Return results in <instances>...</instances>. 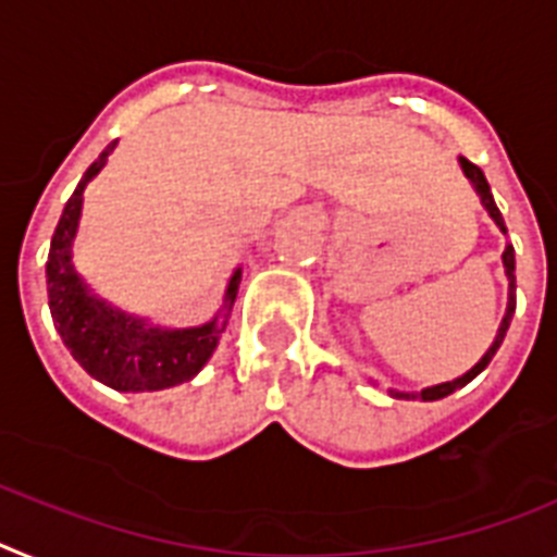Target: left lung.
I'll list each match as a JSON object with an SVG mask.
<instances>
[{
	"instance_id": "left-lung-1",
	"label": "left lung",
	"mask_w": 557,
	"mask_h": 557,
	"mask_svg": "<svg viewBox=\"0 0 557 557\" xmlns=\"http://www.w3.org/2000/svg\"><path fill=\"white\" fill-rule=\"evenodd\" d=\"M461 163V172L467 175V181L473 184L475 195L481 198V207L487 209V214L495 221V226L502 228L504 235H507V226H504V218L502 212H498V207H495V200H493V191H490V184H487V177H484V172L475 166V163H470L467 158H459ZM504 260V274H507L509 280V297H507V314H504L502 325H498V334H495L493 345L487 348V354L475 362L470 371L465 373V376H459V380H453V382H442V385H433V387H424L422 394H401V391H391V396H396V399H422V401H436V399H445V396H450L453 391H459V387H465L467 382H473L475 376H479L484 368L490 366V359L495 357V350L502 348L504 343V334H507L509 329V320H512V314H516V251H512V246H507L502 255Z\"/></svg>"
}]
</instances>
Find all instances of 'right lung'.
<instances>
[{"label": "right lung", "instance_id": "obj_1", "mask_svg": "<svg viewBox=\"0 0 557 557\" xmlns=\"http://www.w3.org/2000/svg\"><path fill=\"white\" fill-rule=\"evenodd\" d=\"M115 144L119 141L107 144L98 161H92L90 170L84 172L59 218L48 255V300L55 331L62 334L64 345L84 371L115 391L144 394L189 382L207 366L226 331V317L235 306L243 271L235 269L228 280L223 308L214 320L195 329H161L96 297L73 265V240L82 218L84 186L104 170ZM221 313L224 320L218 321Z\"/></svg>", "mask_w": 557, "mask_h": 557}]
</instances>
